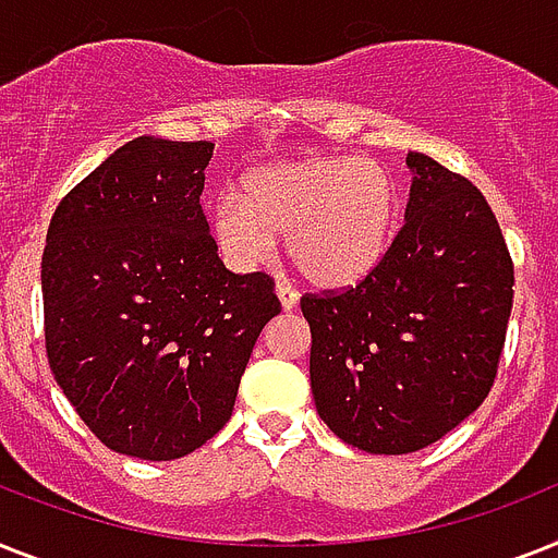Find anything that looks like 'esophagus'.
Returning <instances> with one entry per match:
<instances>
[{
    "label": "esophagus",
    "mask_w": 558,
    "mask_h": 558,
    "mask_svg": "<svg viewBox=\"0 0 558 558\" xmlns=\"http://www.w3.org/2000/svg\"><path fill=\"white\" fill-rule=\"evenodd\" d=\"M275 294H278L280 306H283V310H287V312L298 306V292H294V289L289 287V283H278V287H275Z\"/></svg>",
    "instance_id": "34e87169"
}]
</instances>
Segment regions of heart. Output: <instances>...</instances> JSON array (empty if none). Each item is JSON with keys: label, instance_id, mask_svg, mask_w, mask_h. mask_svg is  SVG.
Listing matches in <instances>:
<instances>
[{"label": "heart", "instance_id": "heart-1", "mask_svg": "<svg viewBox=\"0 0 558 558\" xmlns=\"http://www.w3.org/2000/svg\"><path fill=\"white\" fill-rule=\"evenodd\" d=\"M401 197L387 166L357 157H306L260 166L220 197L211 232L234 269L269 264L278 238L303 278L350 289L373 275L396 232Z\"/></svg>", "mask_w": 558, "mask_h": 558}]
</instances>
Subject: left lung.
Masks as SVG:
<instances>
[{
  "label": "left lung",
  "mask_w": 558,
  "mask_h": 558,
  "mask_svg": "<svg viewBox=\"0 0 558 558\" xmlns=\"http://www.w3.org/2000/svg\"><path fill=\"white\" fill-rule=\"evenodd\" d=\"M404 226L373 275L301 298L312 398L373 456L429 447L487 398L513 306V264L484 194L418 151Z\"/></svg>",
  "instance_id": "8db88e82"
}]
</instances>
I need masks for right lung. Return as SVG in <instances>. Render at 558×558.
Masks as SVG:
<instances>
[{"instance_id":"1","label":"right lung","mask_w":558,"mask_h":558,"mask_svg":"<svg viewBox=\"0 0 558 558\" xmlns=\"http://www.w3.org/2000/svg\"><path fill=\"white\" fill-rule=\"evenodd\" d=\"M211 154L206 140H131L62 197L45 238L53 378L85 427L131 459H183L220 433L280 312L269 275L217 257L201 208Z\"/></svg>"}]
</instances>
